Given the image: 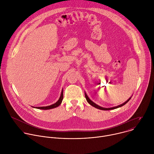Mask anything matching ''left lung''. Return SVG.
I'll use <instances>...</instances> for the list:
<instances>
[{"label":"left lung","mask_w":154,"mask_h":154,"mask_svg":"<svg viewBox=\"0 0 154 154\" xmlns=\"http://www.w3.org/2000/svg\"><path fill=\"white\" fill-rule=\"evenodd\" d=\"M132 97V96H131ZM131 97H130L126 101H125L124 103H122V104H121V105H118V106H114V107H111V108H104V107H101V106H99V105H97L96 103H95L94 102H93L89 98V97L88 96V95L86 94V92H85V97H86V100H87V101L88 102V103L91 105H92V106H94V107H95V108H97V109H101V110H111V109H116V108H120V107H121V106H124V105H125L127 102L131 99Z\"/></svg>","instance_id":"1"}]
</instances>
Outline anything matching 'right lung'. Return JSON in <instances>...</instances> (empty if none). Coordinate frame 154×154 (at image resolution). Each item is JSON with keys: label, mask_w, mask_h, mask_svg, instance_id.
Wrapping results in <instances>:
<instances>
[{"label": "right lung", "mask_w": 154, "mask_h": 154, "mask_svg": "<svg viewBox=\"0 0 154 154\" xmlns=\"http://www.w3.org/2000/svg\"><path fill=\"white\" fill-rule=\"evenodd\" d=\"M63 89L62 90L61 92V94L60 96L59 97V99L58 100V101L57 102H56L55 103L53 104V105H51L49 106H41V107H34V106H32V108H37V109H44V110H46V109H53L55 108L58 107L61 103H62V101L63 100Z\"/></svg>", "instance_id": "add662e5"}]
</instances>
